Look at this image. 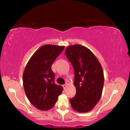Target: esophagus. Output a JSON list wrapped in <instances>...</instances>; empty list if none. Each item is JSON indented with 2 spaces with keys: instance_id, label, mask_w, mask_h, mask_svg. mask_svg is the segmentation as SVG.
I'll return each instance as SVG.
<instances>
[{
  "instance_id": "esophagus-1",
  "label": "esophagus",
  "mask_w": 130,
  "mask_h": 130,
  "mask_svg": "<svg viewBox=\"0 0 130 130\" xmlns=\"http://www.w3.org/2000/svg\"><path fill=\"white\" fill-rule=\"evenodd\" d=\"M63 89H67V84H64V85H63Z\"/></svg>"
}]
</instances>
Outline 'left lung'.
Masks as SVG:
<instances>
[{
  "instance_id": "1",
  "label": "left lung",
  "mask_w": 130,
  "mask_h": 130,
  "mask_svg": "<svg viewBox=\"0 0 130 130\" xmlns=\"http://www.w3.org/2000/svg\"><path fill=\"white\" fill-rule=\"evenodd\" d=\"M65 55L74 71L76 93L70 99L74 111L87 112L96 106L102 95L104 73L97 58L87 47L80 44L68 46Z\"/></svg>"
}]
</instances>
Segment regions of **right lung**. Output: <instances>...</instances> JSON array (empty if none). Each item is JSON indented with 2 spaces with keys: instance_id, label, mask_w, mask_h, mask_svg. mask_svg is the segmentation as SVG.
Returning <instances> with one entry per match:
<instances>
[{
  "instance_id": "add662e5",
  "label": "right lung",
  "mask_w": 130,
  "mask_h": 130,
  "mask_svg": "<svg viewBox=\"0 0 130 130\" xmlns=\"http://www.w3.org/2000/svg\"><path fill=\"white\" fill-rule=\"evenodd\" d=\"M64 46L45 44L38 49L28 61L24 70L23 86L32 105L41 111H47L56 104L63 87L54 83L51 66L63 51Z\"/></svg>"
}]
</instances>
